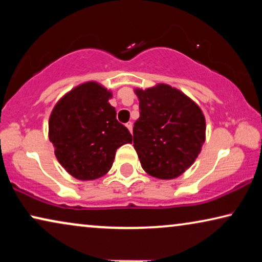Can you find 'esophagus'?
<instances>
[{
  "label": "esophagus",
  "mask_w": 262,
  "mask_h": 262,
  "mask_svg": "<svg viewBox=\"0 0 262 262\" xmlns=\"http://www.w3.org/2000/svg\"><path fill=\"white\" fill-rule=\"evenodd\" d=\"M126 127L128 128V130H130V132H132V127H134V125H132L131 121H128V123L126 124Z\"/></svg>",
  "instance_id": "34e87169"
}]
</instances>
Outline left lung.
<instances>
[{
	"label": "left lung",
	"mask_w": 262,
	"mask_h": 262,
	"mask_svg": "<svg viewBox=\"0 0 262 262\" xmlns=\"http://www.w3.org/2000/svg\"><path fill=\"white\" fill-rule=\"evenodd\" d=\"M139 118L134 146L142 168L162 180L180 177L192 166L205 142V117L187 95L170 85L135 89Z\"/></svg>",
	"instance_id": "1"
}]
</instances>
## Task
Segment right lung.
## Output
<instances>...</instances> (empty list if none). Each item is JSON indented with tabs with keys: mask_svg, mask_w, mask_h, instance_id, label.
Returning <instances> with one entry per match:
<instances>
[{
	"mask_svg": "<svg viewBox=\"0 0 262 262\" xmlns=\"http://www.w3.org/2000/svg\"><path fill=\"white\" fill-rule=\"evenodd\" d=\"M111 98L112 93L98 82H85L67 93L50 116L49 138L57 160L78 180L103 177L117 149L132 142L130 131L117 120Z\"/></svg>",
	"mask_w": 262,
	"mask_h": 262,
	"instance_id": "1",
	"label": "right lung"
}]
</instances>
